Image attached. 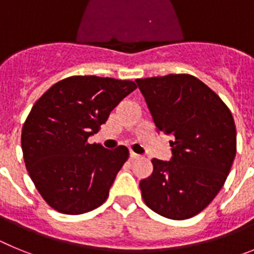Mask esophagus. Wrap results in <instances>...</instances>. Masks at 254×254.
Instances as JSON below:
<instances>
[{"instance_id":"esophagus-1","label":"esophagus","mask_w":254,"mask_h":254,"mask_svg":"<svg viewBox=\"0 0 254 254\" xmlns=\"http://www.w3.org/2000/svg\"><path fill=\"white\" fill-rule=\"evenodd\" d=\"M129 156H131V159H140L141 158V155L136 154V152H133V151H131Z\"/></svg>"}]
</instances>
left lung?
<instances>
[{"mask_svg": "<svg viewBox=\"0 0 254 254\" xmlns=\"http://www.w3.org/2000/svg\"><path fill=\"white\" fill-rule=\"evenodd\" d=\"M156 128L174 136L172 160L152 159L140 182L156 214L185 220L199 214L223 188L237 154L232 112L201 80L188 73L137 78Z\"/></svg>", "mask_w": 254, "mask_h": 254, "instance_id": "8db88e82", "label": "left lung"}]
</instances>
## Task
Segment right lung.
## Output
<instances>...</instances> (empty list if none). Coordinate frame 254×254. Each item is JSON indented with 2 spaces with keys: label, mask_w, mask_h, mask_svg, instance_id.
Wrapping results in <instances>:
<instances>
[{
  "label": "right lung",
  "mask_w": 254,
  "mask_h": 254,
  "mask_svg": "<svg viewBox=\"0 0 254 254\" xmlns=\"http://www.w3.org/2000/svg\"><path fill=\"white\" fill-rule=\"evenodd\" d=\"M136 87L129 80L71 76L33 105L22 126V155L35 188L52 208L80 215L105 202L129 151L104 149L87 138Z\"/></svg>",
  "instance_id": "1"
}]
</instances>
